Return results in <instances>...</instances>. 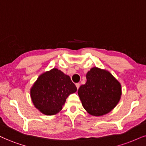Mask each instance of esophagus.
<instances>
[{
	"mask_svg": "<svg viewBox=\"0 0 146 146\" xmlns=\"http://www.w3.org/2000/svg\"><path fill=\"white\" fill-rule=\"evenodd\" d=\"M76 86L77 89H78L79 87H80V83H76Z\"/></svg>",
	"mask_w": 146,
	"mask_h": 146,
	"instance_id": "obj_1",
	"label": "esophagus"
}]
</instances>
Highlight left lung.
<instances>
[{
  "label": "left lung",
  "instance_id": "8db88e82",
  "mask_svg": "<svg viewBox=\"0 0 146 146\" xmlns=\"http://www.w3.org/2000/svg\"><path fill=\"white\" fill-rule=\"evenodd\" d=\"M78 94L84 108L93 116H102L114 109L120 99L121 86L109 72L93 68Z\"/></svg>",
  "mask_w": 146,
  "mask_h": 146
}]
</instances>
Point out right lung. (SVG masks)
Returning <instances> with one entry per match:
<instances>
[{"label":"right lung","mask_w":146,"mask_h":146,"mask_svg":"<svg viewBox=\"0 0 146 146\" xmlns=\"http://www.w3.org/2000/svg\"><path fill=\"white\" fill-rule=\"evenodd\" d=\"M69 76L57 68L41 74L30 90L35 107L46 115H53L62 109L66 100L76 91Z\"/></svg>","instance_id":"add662e5"}]
</instances>
